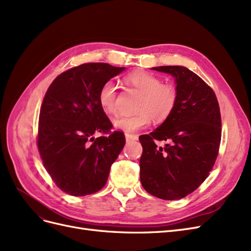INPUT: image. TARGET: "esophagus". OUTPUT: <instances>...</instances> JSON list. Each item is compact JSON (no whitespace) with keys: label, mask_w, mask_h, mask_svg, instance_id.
<instances>
[{"label":"esophagus","mask_w":251,"mask_h":251,"mask_svg":"<svg viewBox=\"0 0 251 251\" xmlns=\"http://www.w3.org/2000/svg\"><path fill=\"white\" fill-rule=\"evenodd\" d=\"M138 136L137 135H132V134H126V141H134L137 140Z\"/></svg>","instance_id":"34e87169"}]
</instances>
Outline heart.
<instances>
[{"instance_id": "1", "label": "heart", "mask_w": 251, "mask_h": 251, "mask_svg": "<svg viewBox=\"0 0 251 251\" xmlns=\"http://www.w3.org/2000/svg\"><path fill=\"white\" fill-rule=\"evenodd\" d=\"M127 86L136 89L142 94L137 105L139 113L135 115H123L113 120L116 130L125 133H134L148 126L151 118L156 121H163L168 118L176 107L178 93L174 86L163 83L156 75L136 71L125 77ZM116 85L111 80L105 81L98 92V103L102 111L110 115L115 114L116 109Z\"/></svg>"}]
</instances>
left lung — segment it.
<instances>
[{
	"instance_id": "1",
	"label": "left lung",
	"mask_w": 251,
	"mask_h": 251,
	"mask_svg": "<svg viewBox=\"0 0 251 251\" xmlns=\"http://www.w3.org/2000/svg\"><path fill=\"white\" fill-rule=\"evenodd\" d=\"M151 69L172 75L178 100L162 125L139 137L140 181L157 198L178 200L208 177L221 142V114L215 92L193 71L182 66ZM156 140L168 143L157 148Z\"/></svg>"
}]
</instances>
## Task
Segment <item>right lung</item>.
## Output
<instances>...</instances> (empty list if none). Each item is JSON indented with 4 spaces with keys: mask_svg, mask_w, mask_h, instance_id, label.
<instances>
[{
    "mask_svg": "<svg viewBox=\"0 0 251 251\" xmlns=\"http://www.w3.org/2000/svg\"><path fill=\"white\" fill-rule=\"evenodd\" d=\"M125 69L82 64L59 74L44 97L37 148L52 180L71 196L100 191L125 147L124 133H110L112 124L98 103L100 87ZM96 132L108 136L95 139Z\"/></svg>",
    "mask_w": 251,
    "mask_h": 251,
    "instance_id": "1",
    "label": "right lung"
}]
</instances>
